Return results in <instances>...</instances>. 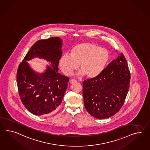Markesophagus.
Instances as JSON below:
<instances>
[{"mask_svg": "<svg viewBox=\"0 0 150 150\" xmlns=\"http://www.w3.org/2000/svg\"><path fill=\"white\" fill-rule=\"evenodd\" d=\"M70 83L71 84H73V83H76L77 82V81L76 80V79H71V81H70Z\"/></svg>", "mask_w": 150, "mask_h": 150, "instance_id": "esophagus-1", "label": "esophagus"}]
</instances>
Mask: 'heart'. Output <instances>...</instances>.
Wrapping results in <instances>:
<instances>
[{
	"mask_svg": "<svg viewBox=\"0 0 150 150\" xmlns=\"http://www.w3.org/2000/svg\"><path fill=\"white\" fill-rule=\"evenodd\" d=\"M109 58L107 50L95 43H81L73 47L71 54L62 55L60 66L64 73L70 74L79 65L81 75L93 78L103 71Z\"/></svg>",
	"mask_w": 150,
	"mask_h": 150,
	"instance_id": "b5f03b06",
	"label": "heart"
}]
</instances>
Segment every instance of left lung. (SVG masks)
<instances>
[{"instance_id":"left-lung-1","label":"left lung","mask_w":150,"mask_h":150,"mask_svg":"<svg viewBox=\"0 0 150 150\" xmlns=\"http://www.w3.org/2000/svg\"><path fill=\"white\" fill-rule=\"evenodd\" d=\"M130 79L126 59L121 53L100 75L83 81V95L86 111L98 119L115 115L125 102Z\"/></svg>"}]
</instances>
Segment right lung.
I'll list each match as a JSON object with an SVG mask.
<instances>
[{
    "mask_svg": "<svg viewBox=\"0 0 150 150\" xmlns=\"http://www.w3.org/2000/svg\"><path fill=\"white\" fill-rule=\"evenodd\" d=\"M62 45L59 38L38 40L18 66L17 84L20 98L28 110L36 115L55 111L62 103L67 88L69 78L58 72ZM34 57L46 59L51 66H48L42 74L35 73L26 62Z\"/></svg>",
    "mask_w": 150,
    "mask_h": 150,
    "instance_id": "right-lung-1",
    "label": "right lung"
}]
</instances>
